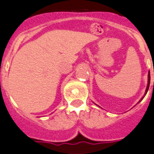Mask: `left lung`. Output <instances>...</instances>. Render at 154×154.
<instances>
[{
  "instance_id": "obj_1",
  "label": "left lung",
  "mask_w": 154,
  "mask_h": 154,
  "mask_svg": "<svg viewBox=\"0 0 154 154\" xmlns=\"http://www.w3.org/2000/svg\"><path fill=\"white\" fill-rule=\"evenodd\" d=\"M149 84H150V72L149 71V73H148V84H147V88H146V90H145V92H144V97H142V98L140 99V100H139L138 101V103H140V101H141L142 100H143V98L144 97V96L146 95V93L148 92V90H149Z\"/></svg>"
}]
</instances>
